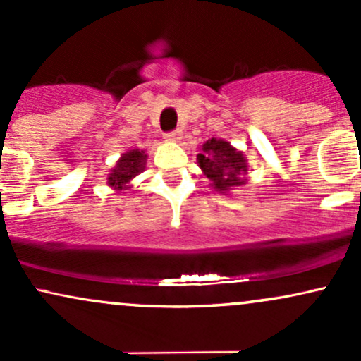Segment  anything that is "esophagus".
<instances>
[{
    "label": "esophagus",
    "mask_w": 361,
    "mask_h": 361,
    "mask_svg": "<svg viewBox=\"0 0 361 361\" xmlns=\"http://www.w3.org/2000/svg\"><path fill=\"white\" fill-rule=\"evenodd\" d=\"M181 135H183V132L178 128V130H173V132H168L166 135H164V139L169 140V142H178V140L181 139Z\"/></svg>",
    "instance_id": "1"
}]
</instances>
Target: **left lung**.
Returning a JSON list of instances; mask_svg holds the SVG:
<instances>
[{
    "instance_id": "obj_1",
    "label": "left lung",
    "mask_w": 361,
    "mask_h": 361,
    "mask_svg": "<svg viewBox=\"0 0 361 361\" xmlns=\"http://www.w3.org/2000/svg\"><path fill=\"white\" fill-rule=\"evenodd\" d=\"M198 166L209 178L210 186L219 193H229L235 186L246 183V157L241 151L222 139H209L197 156Z\"/></svg>"
}]
</instances>
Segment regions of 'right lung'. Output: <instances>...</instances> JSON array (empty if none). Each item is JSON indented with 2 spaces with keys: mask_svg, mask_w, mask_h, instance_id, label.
Listing matches in <instances>:
<instances>
[{
  "mask_svg": "<svg viewBox=\"0 0 361 361\" xmlns=\"http://www.w3.org/2000/svg\"><path fill=\"white\" fill-rule=\"evenodd\" d=\"M147 154L140 149H132V151L126 152L120 156V159L111 169L109 176V185L115 190H128L130 188V180L140 175L146 168Z\"/></svg>",
  "mask_w": 361,
  "mask_h": 361,
  "instance_id": "add662e5",
  "label": "right lung"
}]
</instances>
